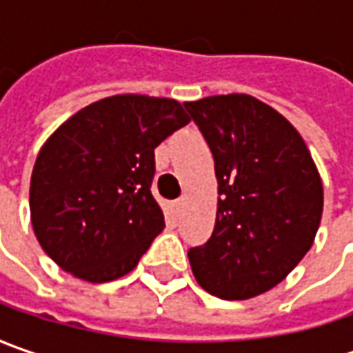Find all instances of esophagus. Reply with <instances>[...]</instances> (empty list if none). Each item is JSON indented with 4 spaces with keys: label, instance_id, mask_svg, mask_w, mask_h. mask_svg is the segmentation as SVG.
I'll use <instances>...</instances> for the list:
<instances>
[{
    "label": "esophagus",
    "instance_id": "esophagus-1",
    "mask_svg": "<svg viewBox=\"0 0 353 353\" xmlns=\"http://www.w3.org/2000/svg\"><path fill=\"white\" fill-rule=\"evenodd\" d=\"M183 204H184V198H179V200L174 202V212H176V214L181 212V208H183Z\"/></svg>",
    "mask_w": 353,
    "mask_h": 353
}]
</instances>
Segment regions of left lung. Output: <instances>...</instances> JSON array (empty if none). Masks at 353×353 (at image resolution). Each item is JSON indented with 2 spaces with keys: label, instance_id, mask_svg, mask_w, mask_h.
Returning a JSON list of instances; mask_svg holds the SVG:
<instances>
[{
  "label": "left lung",
  "instance_id": "1",
  "mask_svg": "<svg viewBox=\"0 0 353 353\" xmlns=\"http://www.w3.org/2000/svg\"><path fill=\"white\" fill-rule=\"evenodd\" d=\"M214 155L218 212L206 243L190 248L206 291L243 301L273 289L310 250L322 218V183L303 137L248 94L184 103Z\"/></svg>",
  "mask_w": 353,
  "mask_h": 353
}]
</instances>
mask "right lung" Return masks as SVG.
Returning <instances> with one entry per match:
<instances>
[{"label":"right lung","mask_w":353,"mask_h":353,"mask_svg":"<svg viewBox=\"0 0 353 353\" xmlns=\"http://www.w3.org/2000/svg\"><path fill=\"white\" fill-rule=\"evenodd\" d=\"M190 119L183 105L137 94L94 102L43 145L31 176L41 248L74 277L128 275L163 228L151 194L155 149Z\"/></svg>","instance_id":"obj_1"}]
</instances>
